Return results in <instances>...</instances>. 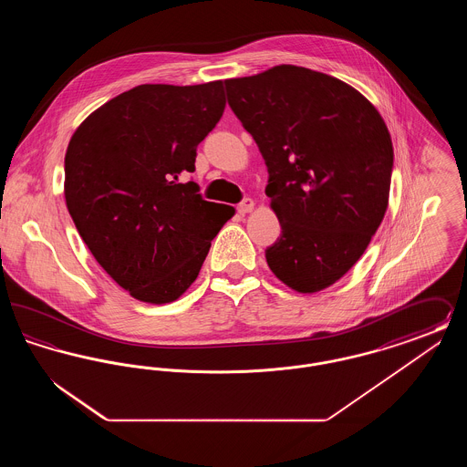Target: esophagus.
Returning a JSON list of instances; mask_svg holds the SVG:
<instances>
[{
    "instance_id": "34e87169",
    "label": "esophagus",
    "mask_w": 467,
    "mask_h": 467,
    "mask_svg": "<svg viewBox=\"0 0 467 467\" xmlns=\"http://www.w3.org/2000/svg\"><path fill=\"white\" fill-rule=\"evenodd\" d=\"M254 206H255V202L254 200H250V198H244L240 204H238V212L244 215V213H250L252 210H254Z\"/></svg>"
}]
</instances>
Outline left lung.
<instances>
[{
	"instance_id": "obj_1",
	"label": "left lung",
	"mask_w": 467,
	"mask_h": 467,
	"mask_svg": "<svg viewBox=\"0 0 467 467\" xmlns=\"http://www.w3.org/2000/svg\"><path fill=\"white\" fill-rule=\"evenodd\" d=\"M267 166L282 234L266 250L287 287L313 294L356 265L389 206L394 149L379 111L331 75L280 65L223 80Z\"/></svg>"
}]
</instances>
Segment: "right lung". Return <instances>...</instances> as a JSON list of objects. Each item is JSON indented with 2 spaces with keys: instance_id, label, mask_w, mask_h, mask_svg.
I'll list each match as a JSON object with an SVG mask.
<instances>
[{
  "instance_id": "obj_1",
  "label": "right lung",
  "mask_w": 467,
  "mask_h": 467,
  "mask_svg": "<svg viewBox=\"0 0 467 467\" xmlns=\"http://www.w3.org/2000/svg\"><path fill=\"white\" fill-rule=\"evenodd\" d=\"M223 84L138 86L92 111L69 140L67 212L99 266L138 301H177L234 215L180 182L223 117Z\"/></svg>"
}]
</instances>
